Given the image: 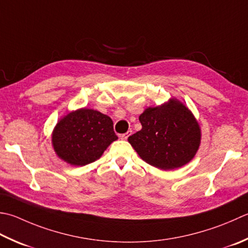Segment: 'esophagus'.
I'll return each mask as SVG.
<instances>
[{
  "label": "esophagus",
  "mask_w": 248,
  "mask_h": 248,
  "mask_svg": "<svg viewBox=\"0 0 248 248\" xmlns=\"http://www.w3.org/2000/svg\"><path fill=\"white\" fill-rule=\"evenodd\" d=\"M131 133H132V131H128V132L127 133H124V134H120L119 135V138L121 139V140H127L129 137H130V135H131Z\"/></svg>",
  "instance_id": "1"
}]
</instances>
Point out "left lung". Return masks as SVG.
I'll return each mask as SVG.
<instances>
[{
    "label": "left lung",
    "instance_id": "8db88e82",
    "mask_svg": "<svg viewBox=\"0 0 248 248\" xmlns=\"http://www.w3.org/2000/svg\"><path fill=\"white\" fill-rule=\"evenodd\" d=\"M142 129L128 140L145 162L162 170L188 163L201 143V129L195 116L177 99L156 108H147L140 116Z\"/></svg>",
    "mask_w": 248,
    "mask_h": 248
}]
</instances>
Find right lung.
<instances>
[{"label":"right lung","instance_id":"obj_1","mask_svg":"<svg viewBox=\"0 0 248 248\" xmlns=\"http://www.w3.org/2000/svg\"><path fill=\"white\" fill-rule=\"evenodd\" d=\"M117 139L108 115L79 108L58 121L51 142L58 157L71 166L81 167L98 160Z\"/></svg>","mask_w":248,"mask_h":248}]
</instances>
